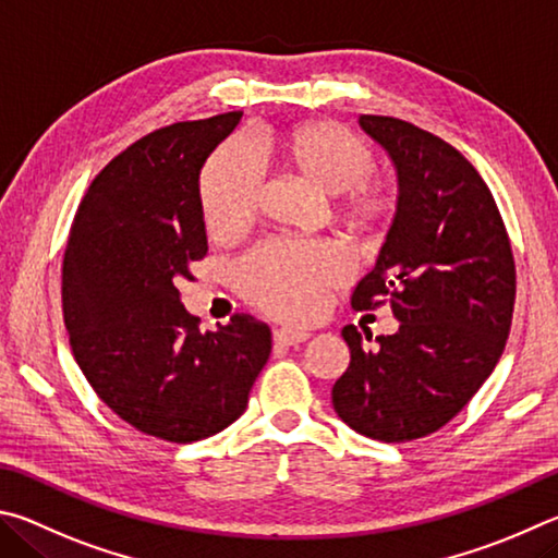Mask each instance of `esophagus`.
I'll return each instance as SVG.
<instances>
[{
	"label": "esophagus",
	"mask_w": 558,
	"mask_h": 558,
	"mask_svg": "<svg viewBox=\"0 0 558 558\" xmlns=\"http://www.w3.org/2000/svg\"><path fill=\"white\" fill-rule=\"evenodd\" d=\"M308 340L306 330H291V328H281V330H274V343L281 345V348H289V345H299Z\"/></svg>",
	"instance_id": "1"
}]
</instances>
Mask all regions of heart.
<instances>
[{"mask_svg": "<svg viewBox=\"0 0 558 558\" xmlns=\"http://www.w3.org/2000/svg\"><path fill=\"white\" fill-rule=\"evenodd\" d=\"M277 169L320 195H336V215L355 230L375 228L395 208V191L373 173V151L333 122H304L264 136ZM205 228L218 238L247 228L259 201V173L240 144L220 146L198 181ZM348 277L343 254L320 242H264L238 267L234 281L250 304L287 320L314 316L320 294Z\"/></svg>", "mask_w": 558, "mask_h": 558, "instance_id": "1", "label": "heart"}]
</instances>
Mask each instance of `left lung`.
Here are the masks:
<instances>
[{
  "label": "left lung",
  "instance_id": "8db88e82",
  "mask_svg": "<svg viewBox=\"0 0 558 558\" xmlns=\"http://www.w3.org/2000/svg\"><path fill=\"white\" fill-rule=\"evenodd\" d=\"M360 126L392 156L399 195L353 308L389 296L399 330L363 348L357 328H343L350 365L333 409L357 434L404 444L451 422L490 377L512 326L514 257L490 189L461 151L397 117L363 114Z\"/></svg>",
  "mask_w": 558,
  "mask_h": 558
}]
</instances>
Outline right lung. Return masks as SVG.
I'll list each match as a JSON object with an SVG mask.
<instances>
[{
    "instance_id": "add662e5",
    "label": "right lung",
    "mask_w": 558,
    "mask_h": 558,
    "mask_svg": "<svg viewBox=\"0 0 558 558\" xmlns=\"http://www.w3.org/2000/svg\"><path fill=\"white\" fill-rule=\"evenodd\" d=\"M242 112L142 136L95 175L63 257V320L77 367L146 436L191 444L247 409L267 365V324L238 314L201 333L181 304L189 264L208 252L201 169Z\"/></svg>"
}]
</instances>
